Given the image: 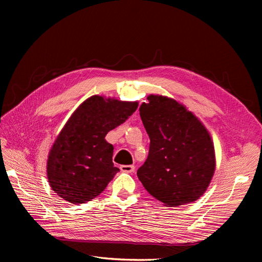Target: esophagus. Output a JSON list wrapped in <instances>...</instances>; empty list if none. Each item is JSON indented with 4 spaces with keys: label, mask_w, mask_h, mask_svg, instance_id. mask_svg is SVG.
<instances>
[{
    "label": "esophagus",
    "mask_w": 262,
    "mask_h": 262,
    "mask_svg": "<svg viewBox=\"0 0 262 262\" xmlns=\"http://www.w3.org/2000/svg\"><path fill=\"white\" fill-rule=\"evenodd\" d=\"M120 169H121L123 172H129V173H131V172H133L134 170H136V166H134V165H122L121 167H120Z\"/></svg>",
    "instance_id": "esophagus-1"
}]
</instances>
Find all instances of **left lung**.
<instances>
[{"label": "left lung", "mask_w": 262, "mask_h": 262, "mask_svg": "<svg viewBox=\"0 0 262 262\" xmlns=\"http://www.w3.org/2000/svg\"><path fill=\"white\" fill-rule=\"evenodd\" d=\"M147 100L140 106V116L149 137V150L137 175L165 207L193 202L205 192L215 170L210 133L175 99L149 95Z\"/></svg>", "instance_id": "1"}]
</instances>
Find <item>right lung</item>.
<instances>
[{
	"label": "right lung",
	"mask_w": 262,
	"mask_h": 262,
	"mask_svg": "<svg viewBox=\"0 0 262 262\" xmlns=\"http://www.w3.org/2000/svg\"><path fill=\"white\" fill-rule=\"evenodd\" d=\"M138 101H121L95 95L70 117L47 161L53 191L73 204L91 201L104 191L119 171L113 163L114 146L106 134L123 123Z\"/></svg>",
	"instance_id": "add662e5"
}]
</instances>
